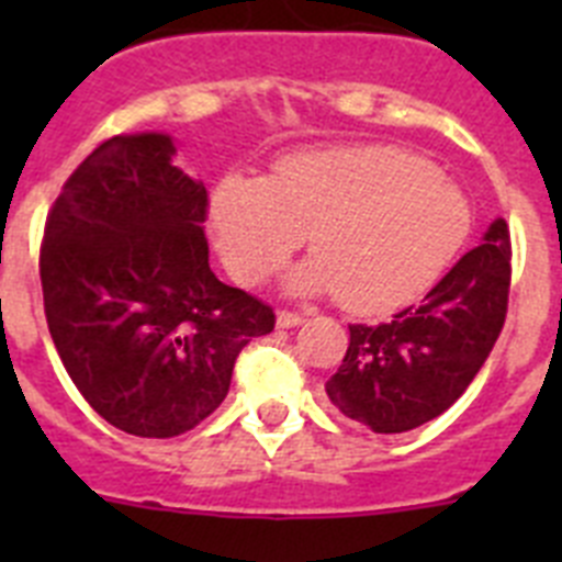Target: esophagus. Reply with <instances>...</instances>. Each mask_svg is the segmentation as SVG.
<instances>
[{
  "label": "esophagus",
  "mask_w": 562,
  "mask_h": 562,
  "mask_svg": "<svg viewBox=\"0 0 562 562\" xmlns=\"http://www.w3.org/2000/svg\"><path fill=\"white\" fill-rule=\"evenodd\" d=\"M301 321H304V315H297V312H290V310L278 312V326H281V329H292V326H297Z\"/></svg>",
  "instance_id": "obj_1"
}]
</instances>
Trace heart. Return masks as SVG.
Returning <instances> with one entry per match:
<instances>
[{
	"mask_svg": "<svg viewBox=\"0 0 562 562\" xmlns=\"http://www.w3.org/2000/svg\"><path fill=\"white\" fill-rule=\"evenodd\" d=\"M213 238L231 276L258 284L306 236L315 265L304 290L329 286L351 312H385L419 295L464 245V193L416 154L349 146L286 157L265 186L231 180L216 191Z\"/></svg>",
	"mask_w": 562,
	"mask_h": 562,
	"instance_id": "b5f03b06",
	"label": "heart"
}]
</instances>
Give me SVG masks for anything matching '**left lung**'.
<instances>
[{"label": "left lung", "mask_w": 562, "mask_h": 562, "mask_svg": "<svg viewBox=\"0 0 562 562\" xmlns=\"http://www.w3.org/2000/svg\"><path fill=\"white\" fill-rule=\"evenodd\" d=\"M513 241L495 220L425 301L389 324H351L326 394L374 434H405L453 405L493 351L509 306Z\"/></svg>", "instance_id": "1"}]
</instances>
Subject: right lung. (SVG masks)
Wrapping results in <instances>:
<instances>
[{"mask_svg":"<svg viewBox=\"0 0 562 562\" xmlns=\"http://www.w3.org/2000/svg\"><path fill=\"white\" fill-rule=\"evenodd\" d=\"M166 134L109 137L44 222V315L69 380L117 430L171 439L220 408L270 304L207 265V191Z\"/></svg>","mask_w":562,"mask_h":562,"instance_id":"add662e5","label":"right lung"}]
</instances>
